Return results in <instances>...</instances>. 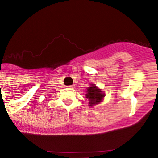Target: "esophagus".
Wrapping results in <instances>:
<instances>
[{
    "instance_id": "obj_1",
    "label": "esophagus",
    "mask_w": 158,
    "mask_h": 158,
    "mask_svg": "<svg viewBox=\"0 0 158 158\" xmlns=\"http://www.w3.org/2000/svg\"><path fill=\"white\" fill-rule=\"evenodd\" d=\"M74 85H71V86H68V88H70V89H73V88H74Z\"/></svg>"
}]
</instances>
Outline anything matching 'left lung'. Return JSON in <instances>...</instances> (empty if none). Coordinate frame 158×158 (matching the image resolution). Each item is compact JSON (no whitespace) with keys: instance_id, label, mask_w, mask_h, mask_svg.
<instances>
[{"instance_id":"1","label":"left lung","mask_w":158,"mask_h":158,"mask_svg":"<svg viewBox=\"0 0 158 158\" xmlns=\"http://www.w3.org/2000/svg\"><path fill=\"white\" fill-rule=\"evenodd\" d=\"M86 92L87 94L85 96L86 98H87L89 101V107H94L100 104L105 97L104 92L94 84H90V86L87 88Z\"/></svg>"}]
</instances>
